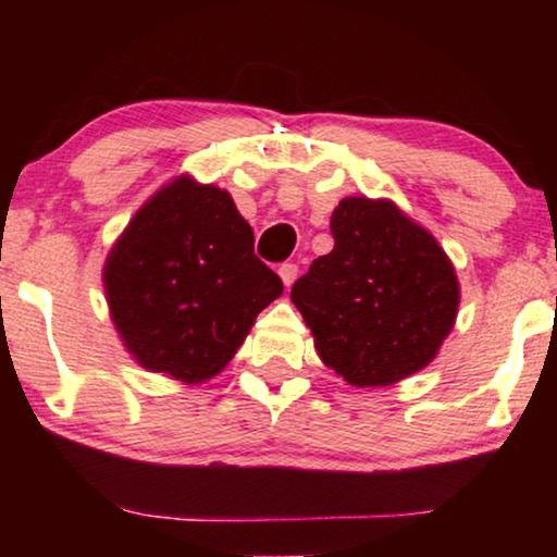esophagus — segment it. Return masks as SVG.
<instances>
[{"label": "esophagus", "mask_w": 557, "mask_h": 557, "mask_svg": "<svg viewBox=\"0 0 557 557\" xmlns=\"http://www.w3.org/2000/svg\"><path fill=\"white\" fill-rule=\"evenodd\" d=\"M278 276H281V281H284L286 286H292L294 281H296V276H299V265H296V263H284L278 269Z\"/></svg>", "instance_id": "34e87169"}]
</instances>
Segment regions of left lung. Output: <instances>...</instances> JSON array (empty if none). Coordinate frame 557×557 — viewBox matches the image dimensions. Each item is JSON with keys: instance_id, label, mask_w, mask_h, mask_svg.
<instances>
[{"instance_id": "8db88e82", "label": "left lung", "mask_w": 557, "mask_h": 557, "mask_svg": "<svg viewBox=\"0 0 557 557\" xmlns=\"http://www.w3.org/2000/svg\"><path fill=\"white\" fill-rule=\"evenodd\" d=\"M330 227L332 253L319 256L292 288L317 355L355 387L416 375L459 314L451 258L385 197H345Z\"/></svg>"}]
</instances>
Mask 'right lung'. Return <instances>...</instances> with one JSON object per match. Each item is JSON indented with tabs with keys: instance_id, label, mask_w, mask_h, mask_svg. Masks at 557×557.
<instances>
[{
	"instance_id": "obj_1",
	"label": "right lung",
	"mask_w": 557,
	"mask_h": 557,
	"mask_svg": "<svg viewBox=\"0 0 557 557\" xmlns=\"http://www.w3.org/2000/svg\"><path fill=\"white\" fill-rule=\"evenodd\" d=\"M103 288L126 352L187 385L223 372L256 317L284 294L231 193L193 174L136 210L106 256Z\"/></svg>"
}]
</instances>
